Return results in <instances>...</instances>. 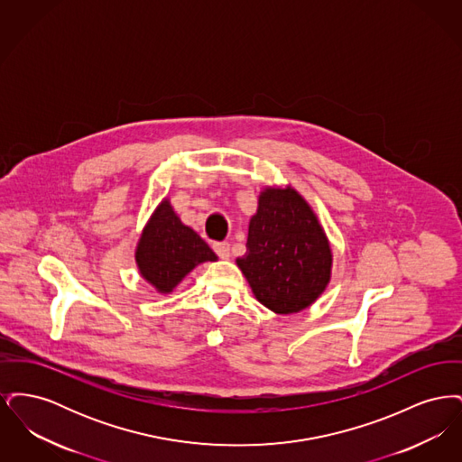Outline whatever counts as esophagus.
<instances>
[{
    "label": "esophagus",
    "mask_w": 462,
    "mask_h": 462,
    "mask_svg": "<svg viewBox=\"0 0 462 462\" xmlns=\"http://www.w3.org/2000/svg\"><path fill=\"white\" fill-rule=\"evenodd\" d=\"M213 249H215V253L220 256L221 260H228L230 258V244L228 242H215Z\"/></svg>",
    "instance_id": "esophagus-1"
}]
</instances>
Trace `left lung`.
<instances>
[{
	"label": "left lung",
	"instance_id": "8db88e82",
	"mask_svg": "<svg viewBox=\"0 0 462 462\" xmlns=\"http://www.w3.org/2000/svg\"><path fill=\"white\" fill-rule=\"evenodd\" d=\"M254 298L279 315L313 305L332 277V249L317 213L291 185H266L237 258Z\"/></svg>",
	"mask_w": 462,
	"mask_h": 462
}]
</instances>
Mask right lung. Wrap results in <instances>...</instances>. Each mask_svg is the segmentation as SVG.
<instances>
[{
	"label": "right lung",
	"mask_w": 462,
	"mask_h": 462,
	"mask_svg": "<svg viewBox=\"0 0 462 462\" xmlns=\"http://www.w3.org/2000/svg\"><path fill=\"white\" fill-rule=\"evenodd\" d=\"M217 260L198 232L181 223L168 198L155 206L134 247L140 277L159 294H171L196 266Z\"/></svg>",
	"instance_id": "add662e5"
}]
</instances>
